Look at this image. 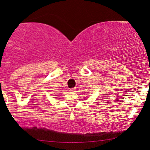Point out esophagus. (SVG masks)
<instances>
[{"label": "esophagus", "mask_w": 150, "mask_h": 150, "mask_svg": "<svg viewBox=\"0 0 150 150\" xmlns=\"http://www.w3.org/2000/svg\"><path fill=\"white\" fill-rule=\"evenodd\" d=\"M70 91H75V88H71V89H70Z\"/></svg>", "instance_id": "esophagus-1"}]
</instances>
